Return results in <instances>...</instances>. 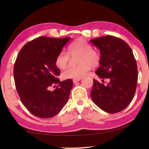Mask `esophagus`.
<instances>
[{"label": "esophagus", "instance_id": "esophagus-1", "mask_svg": "<svg viewBox=\"0 0 149 149\" xmlns=\"http://www.w3.org/2000/svg\"><path fill=\"white\" fill-rule=\"evenodd\" d=\"M81 80V79H73V83H77V82H79V81Z\"/></svg>", "mask_w": 149, "mask_h": 149}]
</instances>
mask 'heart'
<instances>
[{
  "mask_svg": "<svg viewBox=\"0 0 149 149\" xmlns=\"http://www.w3.org/2000/svg\"><path fill=\"white\" fill-rule=\"evenodd\" d=\"M68 53L72 56H77L76 66H69L62 73V76L67 79H79L88 72L91 66H96L100 61L101 56L99 52L93 49L88 42L82 38H79L71 42L68 47ZM68 54L60 52L56 56V65L60 69H64L68 64Z\"/></svg>",
  "mask_w": 149,
  "mask_h": 149,
  "instance_id": "1",
  "label": "heart"
}]
</instances>
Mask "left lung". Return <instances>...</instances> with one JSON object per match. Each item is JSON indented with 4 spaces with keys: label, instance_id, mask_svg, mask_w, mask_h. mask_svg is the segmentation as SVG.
Listing matches in <instances>:
<instances>
[{
    "label": "left lung",
    "instance_id": "1",
    "mask_svg": "<svg viewBox=\"0 0 149 149\" xmlns=\"http://www.w3.org/2000/svg\"><path fill=\"white\" fill-rule=\"evenodd\" d=\"M100 52V67L95 74L102 79H93L91 97L95 104L109 113L123 111L135 94L138 81L136 61L132 49L121 38L108 35L90 40ZM109 78L107 85L103 79Z\"/></svg>",
    "mask_w": 149,
    "mask_h": 149
}]
</instances>
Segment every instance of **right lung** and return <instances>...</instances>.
Returning <instances> with one entry per match:
<instances>
[{"instance_id":"add662e5","label":"right lung","mask_w":149,"mask_h":149,"mask_svg":"<svg viewBox=\"0 0 149 149\" xmlns=\"http://www.w3.org/2000/svg\"><path fill=\"white\" fill-rule=\"evenodd\" d=\"M70 39L40 36L27 42L17 55L13 68L16 89L22 104L36 117H54L68 100L73 82L60 81L55 62ZM54 84L58 86L51 91Z\"/></svg>"}]
</instances>
